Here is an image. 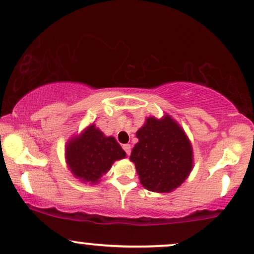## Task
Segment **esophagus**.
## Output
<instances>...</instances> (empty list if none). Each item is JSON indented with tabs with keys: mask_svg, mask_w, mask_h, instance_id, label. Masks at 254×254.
Instances as JSON below:
<instances>
[{
	"mask_svg": "<svg viewBox=\"0 0 254 254\" xmlns=\"http://www.w3.org/2000/svg\"><path fill=\"white\" fill-rule=\"evenodd\" d=\"M122 148H124L125 152H126L127 156H129V154H130V150H132V147H130V145H129V144L124 145V146H122Z\"/></svg>",
	"mask_w": 254,
	"mask_h": 254,
	"instance_id": "esophagus-1",
	"label": "esophagus"
}]
</instances>
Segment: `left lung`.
<instances>
[{
	"instance_id": "8db88e82",
	"label": "left lung",
	"mask_w": 254,
	"mask_h": 254,
	"mask_svg": "<svg viewBox=\"0 0 254 254\" xmlns=\"http://www.w3.org/2000/svg\"><path fill=\"white\" fill-rule=\"evenodd\" d=\"M139 141L130 153L140 183L154 192H171L184 183L193 166L192 146L171 116H148L136 132Z\"/></svg>"
}]
</instances>
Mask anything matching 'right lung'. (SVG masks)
<instances>
[{
    "label": "right lung",
    "instance_id": "add662e5",
    "mask_svg": "<svg viewBox=\"0 0 254 254\" xmlns=\"http://www.w3.org/2000/svg\"><path fill=\"white\" fill-rule=\"evenodd\" d=\"M126 152L114 136H106L100 128L90 125L65 146V159L74 178L83 183L97 184L116 160L124 159Z\"/></svg>",
    "mask_w": 254,
    "mask_h": 254
}]
</instances>
